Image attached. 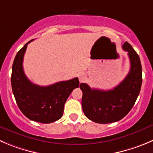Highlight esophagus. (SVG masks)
<instances>
[{
    "instance_id": "1",
    "label": "esophagus",
    "mask_w": 153,
    "mask_h": 153,
    "mask_svg": "<svg viewBox=\"0 0 153 153\" xmlns=\"http://www.w3.org/2000/svg\"><path fill=\"white\" fill-rule=\"evenodd\" d=\"M85 75L84 74H79V82H83L84 80H85Z\"/></svg>"
}]
</instances>
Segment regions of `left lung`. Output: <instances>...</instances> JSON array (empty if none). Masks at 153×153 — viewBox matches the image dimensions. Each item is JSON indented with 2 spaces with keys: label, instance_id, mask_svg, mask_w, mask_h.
I'll return each mask as SVG.
<instances>
[{
  "label": "left lung",
  "instance_id": "obj_1",
  "mask_svg": "<svg viewBox=\"0 0 153 153\" xmlns=\"http://www.w3.org/2000/svg\"><path fill=\"white\" fill-rule=\"evenodd\" d=\"M128 52L131 68L126 78L114 88L100 90L80 83L84 114L91 121L107 124L119 121L130 112L139 95L142 85V67L140 57L128 42L123 45Z\"/></svg>",
  "mask_w": 153,
  "mask_h": 153
}]
</instances>
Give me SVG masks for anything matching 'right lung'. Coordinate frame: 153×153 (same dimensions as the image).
<instances>
[{"label":"right lung","instance_id":"right-lung-1","mask_svg":"<svg viewBox=\"0 0 153 153\" xmlns=\"http://www.w3.org/2000/svg\"><path fill=\"white\" fill-rule=\"evenodd\" d=\"M27 42L18 52L12 68V90L19 108L30 120L51 123L63 115L64 106L73 90L79 85L77 77L61 81L48 86H40L30 82L23 70V59Z\"/></svg>","mask_w":153,"mask_h":153}]
</instances>
